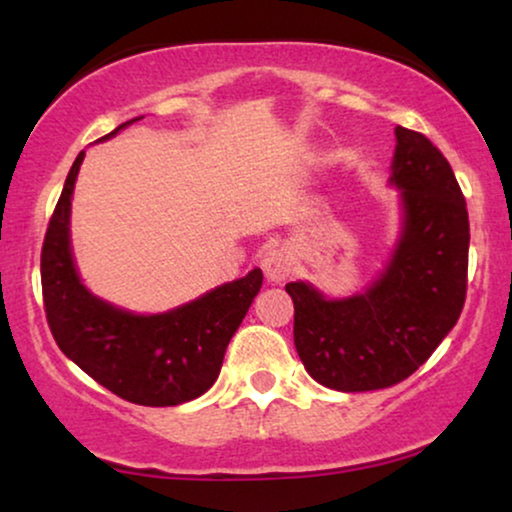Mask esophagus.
I'll return each instance as SVG.
<instances>
[{
    "instance_id": "esophagus-1",
    "label": "esophagus",
    "mask_w": 512,
    "mask_h": 512,
    "mask_svg": "<svg viewBox=\"0 0 512 512\" xmlns=\"http://www.w3.org/2000/svg\"><path fill=\"white\" fill-rule=\"evenodd\" d=\"M263 272L270 282H284L293 272V256L284 249H272L263 256Z\"/></svg>"
}]
</instances>
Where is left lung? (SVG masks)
I'll use <instances>...</instances> for the list:
<instances>
[{
	"mask_svg": "<svg viewBox=\"0 0 512 512\" xmlns=\"http://www.w3.org/2000/svg\"><path fill=\"white\" fill-rule=\"evenodd\" d=\"M391 181L405 221L396 254L366 293L326 300L291 282L293 342L307 373L335 391L387 389L410 377L464 310L468 209L450 163L422 132L396 128Z\"/></svg>",
	"mask_w": 512,
	"mask_h": 512,
	"instance_id": "8db88e82",
	"label": "left lung"
}]
</instances>
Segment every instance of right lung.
<instances>
[{
	"mask_svg": "<svg viewBox=\"0 0 512 512\" xmlns=\"http://www.w3.org/2000/svg\"><path fill=\"white\" fill-rule=\"evenodd\" d=\"M83 156L81 151L67 174L41 247L48 328L67 359L123 401L149 408L193 401L219 377L228 342L261 291L263 272L251 270L237 282L153 317L95 298L79 282L69 251V205Z\"/></svg>",
	"mask_w": 512,
	"mask_h": 512,
	"instance_id": "1",
	"label": "right lung"
}]
</instances>
